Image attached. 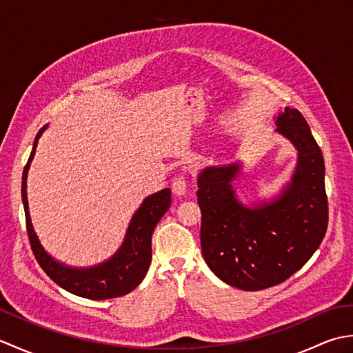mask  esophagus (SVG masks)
<instances>
[{
  "label": "esophagus",
  "mask_w": 353,
  "mask_h": 353,
  "mask_svg": "<svg viewBox=\"0 0 353 353\" xmlns=\"http://www.w3.org/2000/svg\"><path fill=\"white\" fill-rule=\"evenodd\" d=\"M172 192H174L176 196H185V194H186V181L183 177L174 179V182H172Z\"/></svg>",
  "instance_id": "1"
}]
</instances>
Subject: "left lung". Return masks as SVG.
Wrapping results in <instances>:
<instances>
[{
  "label": "left lung",
  "mask_w": 353,
  "mask_h": 353,
  "mask_svg": "<svg viewBox=\"0 0 353 353\" xmlns=\"http://www.w3.org/2000/svg\"><path fill=\"white\" fill-rule=\"evenodd\" d=\"M276 133L297 150V163L279 194L245 205L234 181L241 162L206 167L197 177L200 241L209 268L232 287L258 291L287 281L323 241L327 229L325 162L306 119L285 108Z\"/></svg>",
  "instance_id": "8db88e82"
}]
</instances>
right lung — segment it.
I'll return each instance as SVG.
<instances>
[{
    "instance_id": "1",
    "label": "right lung",
    "mask_w": 353,
    "mask_h": 353,
    "mask_svg": "<svg viewBox=\"0 0 353 353\" xmlns=\"http://www.w3.org/2000/svg\"><path fill=\"white\" fill-rule=\"evenodd\" d=\"M48 125H43L36 134L32 154L22 172V203H24L27 232L32 250L42 270L59 287L72 294L91 299V301H106V299L129 294L144 279L152 262V235L156 224L168 211L171 205V191L165 188L144 199L138 211L133 214L127 228L124 241L115 254L101 264L92 267H71L57 261L43 249L39 238L33 229L30 219L27 200V176L32 163L37 142Z\"/></svg>"
}]
</instances>
